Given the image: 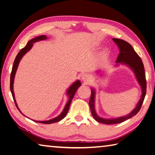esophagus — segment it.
Listing matches in <instances>:
<instances>
[{"instance_id":"1","label":"esophagus","mask_w":155,"mask_h":155,"mask_svg":"<svg viewBox=\"0 0 155 155\" xmlns=\"http://www.w3.org/2000/svg\"><path fill=\"white\" fill-rule=\"evenodd\" d=\"M81 80L85 83V84H87L91 81V77L87 74H84L81 76Z\"/></svg>"}]
</instances>
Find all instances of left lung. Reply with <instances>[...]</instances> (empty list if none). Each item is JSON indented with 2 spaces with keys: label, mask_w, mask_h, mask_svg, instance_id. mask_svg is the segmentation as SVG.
Masks as SVG:
<instances>
[{
  "label": "left lung",
  "mask_w": 155,
  "mask_h": 155,
  "mask_svg": "<svg viewBox=\"0 0 155 155\" xmlns=\"http://www.w3.org/2000/svg\"><path fill=\"white\" fill-rule=\"evenodd\" d=\"M112 40L114 41L116 44L118 45L120 49V54H118V58L116 60V63H121L124 64H126L129 66L130 68L134 71L137 80L139 85H141L142 89V95L140 100L139 101L136 107H135L133 111L125 116H122L120 118H112V119H104L98 116L95 110V90L91 89V95L89 100V107L91 111L92 116L95 118L96 121L103 123L104 124H119L125 121V120L129 119L131 117L134 116L137 114V112L140 110L141 106L144 101L145 97L146 95L147 91V81L145 75L144 66L142 62V60L139 57V55L134 51V48L131 45L126 42V41L120 39L113 38Z\"/></svg>",
  "instance_id": "1"
}]
</instances>
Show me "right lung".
<instances>
[{
  "label": "right lung",
  "mask_w": 155,
  "mask_h": 155,
  "mask_svg": "<svg viewBox=\"0 0 155 155\" xmlns=\"http://www.w3.org/2000/svg\"><path fill=\"white\" fill-rule=\"evenodd\" d=\"M46 39H47V37L45 36V35H41L39 37H37L35 38H34L31 40H30L29 41H28V44L26 45V46L23 48L22 49H21L20 51L18 52V54H17L16 58L14 60V64H13V67H12V72H11L10 74V91H11V93H12V95L13 97V99L15 103V104H16V106L17 107V108L19 110L21 113V112L20 110V109L18 107V105L16 103V99H15V97H14V90H13V84H14V76H15V74H16V70L18 68V66L19 63H20V60L21 59V58L23 57V56L28 51H29L30 49L31 48L33 45L34 43L37 42V41H42V40H45ZM81 85V82L78 80L75 82H74V84L71 85L69 89H68L67 91V95L69 96V101L68 102L67 104H66L65 108H64L63 111L62 112L61 114H60L58 116L54 118H52L50 120H47V121H36V120H33L34 122H39V123H41V124H52V123H55V122H57L60 121V120H62L64 117L66 116L69 110V108L70 106V104H71V100L73 99V97L75 95V92H76L77 89H78V87H80V86ZM22 114V113H21Z\"/></svg>",
  "instance_id": "add662e5"
}]
</instances>
